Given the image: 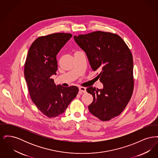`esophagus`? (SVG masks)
Returning <instances> with one entry per match:
<instances>
[{
    "instance_id": "obj_1",
    "label": "esophagus",
    "mask_w": 158,
    "mask_h": 158,
    "mask_svg": "<svg viewBox=\"0 0 158 158\" xmlns=\"http://www.w3.org/2000/svg\"><path fill=\"white\" fill-rule=\"evenodd\" d=\"M79 94H82L83 93H86V88L85 87H82V86H81L79 88Z\"/></svg>"
}]
</instances>
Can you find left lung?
Masks as SVG:
<instances>
[{
    "label": "left lung",
    "mask_w": 158,
    "mask_h": 158,
    "mask_svg": "<svg viewBox=\"0 0 158 158\" xmlns=\"http://www.w3.org/2000/svg\"><path fill=\"white\" fill-rule=\"evenodd\" d=\"M74 39L86 53L92 70L100 72L97 77L104 85L101 89H86L94 97L89 110L101 121L110 120L122 113L133 94L132 54L116 34L98 31L75 35Z\"/></svg>",
    "instance_id": "1"
}]
</instances>
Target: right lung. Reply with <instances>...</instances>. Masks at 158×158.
<instances>
[{"mask_svg": "<svg viewBox=\"0 0 158 158\" xmlns=\"http://www.w3.org/2000/svg\"><path fill=\"white\" fill-rule=\"evenodd\" d=\"M72 37L71 34L63 32L40 37L32 43L27 54L24 75L31 98L49 118L64 113L79 91L76 86L56 85L51 77L57 70V54Z\"/></svg>", "mask_w": 158, "mask_h": 158, "instance_id": "obj_1", "label": "right lung"}]
</instances>
